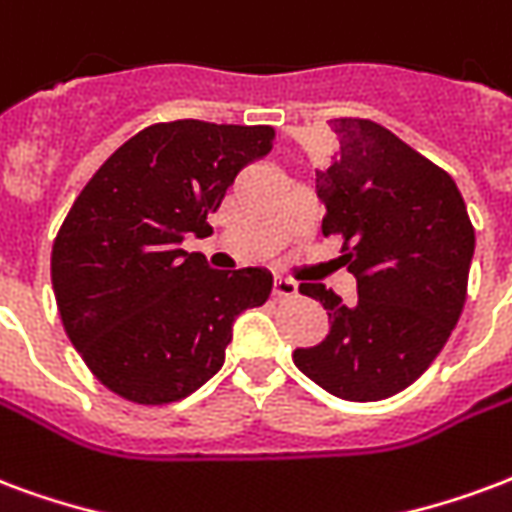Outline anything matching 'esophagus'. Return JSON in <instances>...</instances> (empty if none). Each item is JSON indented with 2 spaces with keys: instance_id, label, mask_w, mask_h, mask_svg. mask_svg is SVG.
I'll return each mask as SVG.
<instances>
[{
  "instance_id": "esophagus-1",
  "label": "esophagus",
  "mask_w": 512,
  "mask_h": 512,
  "mask_svg": "<svg viewBox=\"0 0 512 512\" xmlns=\"http://www.w3.org/2000/svg\"><path fill=\"white\" fill-rule=\"evenodd\" d=\"M272 294L275 297H294L297 294V283L289 281V278H275L272 281Z\"/></svg>"
}]
</instances>
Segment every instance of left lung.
Listing matches in <instances>:
<instances>
[{"instance_id":"obj_1","label":"left lung","mask_w":512,"mask_h":512,"mask_svg":"<svg viewBox=\"0 0 512 512\" xmlns=\"http://www.w3.org/2000/svg\"><path fill=\"white\" fill-rule=\"evenodd\" d=\"M338 152L316 174L322 231L343 234L357 302L300 283L330 316L294 365L343 401L406 390L442 352L464 311L475 229L453 177L371 119H333Z\"/></svg>"}]
</instances>
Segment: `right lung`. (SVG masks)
Returning a JSON list of instances; mask_svg holds the SVG:
<instances>
[{
	"instance_id": "obj_1",
	"label": "right lung",
	"mask_w": 512,
	"mask_h": 512,
	"mask_svg": "<svg viewBox=\"0 0 512 512\" xmlns=\"http://www.w3.org/2000/svg\"><path fill=\"white\" fill-rule=\"evenodd\" d=\"M272 141L267 125H152L78 193L51 283L67 338L111 393L169 404L199 390L220 371L237 316L267 302L270 270H212L182 242L210 234L207 215Z\"/></svg>"
}]
</instances>
